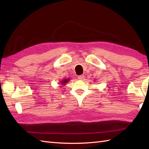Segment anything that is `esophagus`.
Wrapping results in <instances>:
<instances>
[{
    "mask_svg": "<svg viewBox=\"0 0 149 149\" xmlns=\"http://www.w3.org/2000/svg\"><path fill=\"white\" fill-rule=\"evenodd\" d=\"M84 79V75H79V76H78V79L83 80V79Z\"/></svg>",
    "mask_w": 149,
    "mask_h": 149,
    "instance_id": "esophagus-1",
    "label": "esophagus"
}]
</instances>
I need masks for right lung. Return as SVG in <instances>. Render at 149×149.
I'll return each instance as SVG.
<instances>
[{
    "label": "right lung",
    "instance_id": "1",
    "mask_svg": "<svg viewBox=\"0 0 149 149\" xmlns=\"http://www.w3.org/2000/svg\"><path fill=\"white\" fill-rule=\"evenodd\" d=\"M70 81V79L68 78V79H64L59 81V85H62V86H65V85L68 83V82H69Z\"/></svg>",
    "mask_w": 149,
    "mask_h": 149
}]
</instances>
